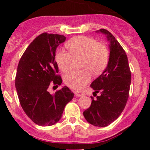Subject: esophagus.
<instances>
[{"label":"esophagus","mask_w":150,"mask_h":150,"mask_svg":"<svg viewBox=\"0 0 150 150\" xmlns=\"http://www.w3.org/2000/svg\"><path fill=\"white\" fill-rule=\"evenodd\" d=\"M75 95L77 97H79V96H84L85 93L83 91H75Z\"/></svg>","instance_id":"esophagus-1"}]
</instances>
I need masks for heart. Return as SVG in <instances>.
Segmentation results:
<instances>
[{"label": "heart", "mask_w": 150, "mask_h": 150, "mask_svg": "<svg viewBox=\"0 0 150 150\" xmlns=\"http://www.w3.org/2000/svg\"><path fill=\"white\" fill-rule=\"evenodd\" d=\"M69 51L60 48L56 53L55 59L59 68L66 72L72 65L73 57H83V69H71L64 76L67 86L74 89H81L90 81L91 72L99 73L104 70L109 59L107 48L96 40L86 36H78L66 43ZM89 68H88L87 67Z\"/></svg>", "instance_id": "heart-1"}]
</instances>
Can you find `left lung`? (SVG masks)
<instances>
[{"instance_id": "8db88e82", "label": "left lung", "mask_w": 150, "mask_h": 150, "mask_svg": "<svg viewBox=\"0 0 150 150\" xmlns=\"http://www.w3.org/2000/svg\"><path fill=\"white\" fill-rule=\"evenodd\" d=\"M96 33L105 35L110 42V57L107 67L91 84L100 96L93 99L91 104L83 112L87 122L94 126L106 127L114 122L123 111L129 94L131 73L128 57L120 43L111 33L104 29Z\"/></svg>"}]
</instances>
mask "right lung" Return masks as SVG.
<instances>
[{
	"label": "right lung",
	"mask_w": 150,
	"mask_h": 150,
	"mask_svg": "<svg viewBox=\"0 0 150 150\" xmlns=\"http://www.w3.org/2000/svg\"><path fill=\"white\" fill-rule=\"evenodd\" d=\"M65 40L61 35L42 33L29 45L18 64L15 87L19 102L27 115L38 125L57 123L74 96L67 86L54 94L48 91L51 82L56 86L62 83L57 75L59 69L55 56L57 48Z\"/></svg>",
	"instance_id": "obj_1"
}]
</instances>
